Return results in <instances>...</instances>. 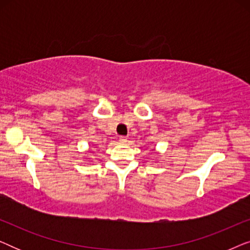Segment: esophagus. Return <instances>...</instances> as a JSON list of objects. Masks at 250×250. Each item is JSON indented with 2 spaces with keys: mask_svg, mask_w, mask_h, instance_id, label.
Masks as SVG:
<instances>
[{
  "mask_svg": "<svg viewBox=\"0 0 250 250\" xmlns=\"http://www.w3.org/2000/svg\"><path fill=\"white\" fill-rule=\"evenodd\" d=\"M119 142H121V143H123V145H124V143L127 142V139H126L125 136H121V138H119Z\"/></svg>",
  "mask_w": 250,
  "mask_h": 250,
  "instance_id": "1",
  "label": "esophagus"
}]
</instances>
